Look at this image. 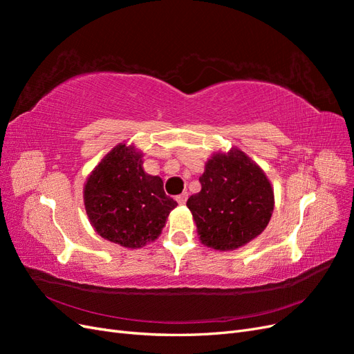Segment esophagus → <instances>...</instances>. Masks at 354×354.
<instances>
[{"mask_svg": "<svg viewBox=\"0 0 354 354\" xmlns=\"http://www.w3.org/2000/svg\"><path fill=\"white\" fill-rule=\"evenodd\" d=\"M187 192H183V194H181V195H178L177 198H176V201L180 203V205H185V203H186V201H187Z\"/></svg>", "mask_w": 354, "mask_h": 354, "instance_id": "obj_1", "label": "esophagus"}]
</instances>
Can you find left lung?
Instances as JSON below:
<instances>
[{
    "label": "left lung",
    "instance_id": "left-lung-1",
    "mask_svg": "<svg viewBox=\"0 0 354 354\" xmlns=\"http://www.w3.org/2000/svg\"><path fill=\"white\" fill-rule=\"evenodd\" d=\"M201 192L187 199L199 241L217 251H234L264 232L274 208L270 180L238 147L214 152L199 177Z\"/></svg>",
    "mask_w": 354,
    "mask_h": 354
}]
</instances>
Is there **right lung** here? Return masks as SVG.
<instances>
[{"mask_svg":"<svg viewBox=\"0 0 354 354\" xmlns=\"http://www.w3.org/2000/svg\"><path fill=\"white\" fill-rule=\"evenodd\" d=\"M84 205L94 232L124 248H142L162 232L177 202L165 195L162 178L143 169V153L118 143L84 185Z\"/></svg>","mask_w":354,"mask_h":354,"instance_id":"1","label":"right lung"}]
</instances>
